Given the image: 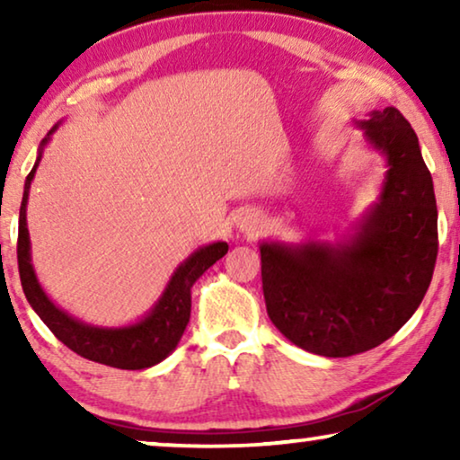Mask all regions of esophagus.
<instances>
[{
  "mask_svg": "<svg viewBox=\"0 0 460 460\" xmlns=\"http://www.w3.org/2000/svg\"><path fill=\"white\" fill-rule=\"evenodd\" d=\"M257 226H260V219L255 217H244L241 219V224H238V228H241L243 232H247V234H253V232L257 230Z\"/></svg>",
  "mask_w": 460,
  "mask_h": 460,
  "instance_id": "1",
  "label": "esophagus"
}]
</instances>
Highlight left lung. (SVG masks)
Returning <instances> with one entry per match:
<instances>
[{
  "label": "left lung",
  "instance_id": "1",
  "mask_svg": "<svg viewBox=\"0 0 460 460\" xmlns=\"http://www.w3.org/2000/svg\"><path fill=\"white\" fill-rule=\"evenodd\" d=\"M385 156L376 203L337 243L260 244L268 316L297 348L326 358L362 354L417 312L438 257L433 180L411 123L394 106L358 121Z\"/></svg>",
  "mask_w": 460,
  "mask_h": 460
}]
</instances>
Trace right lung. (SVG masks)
<instances>
[{
	"label": "right lung",
	"instance_id": "1",
	"mask_svg": "<svg viewBox=\"0 0 460 460\" xmlns=\"http://www.w3.org/2000/svg\"><path fill=\"white\" fill-rule=\"evenodd\" d=\"M58 128L60 123H56L41 140L35 165L24 180L21 216H18V272H21L22 291L37 316L75 354L123 370L150 368L165 360L178 348L188 320H190V288L213 263L228 253V243L217 241L205 244V247L194 251L188 260L181 261L169 279L165 291L156 299V304L150 307V312H146V316L134 324L93 326L84 323V320L73 318L71 314L48 297V293L37 280L35 268L31 263V238L27 228L31 181H33L37 167H40L43 148Z\"/></svg>",
	"mask_w": 460,
	"mask_h": 460
}]
</instances>
